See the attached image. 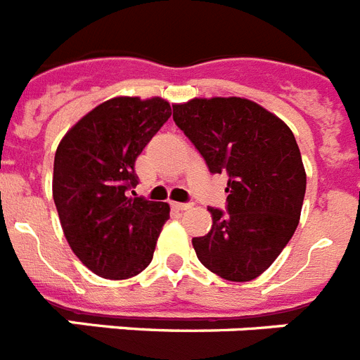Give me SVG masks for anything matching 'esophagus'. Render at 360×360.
I'll return each mask as SVG.
<instances>
[{
    "label": "esophagus",
    "instance_id": "34e87169",
    "mask_svg": "<svg viewBox=\"0 0 360 360\" xmlns=\"http://www.w3.org/2000/svg\"><path fill=\"white\" fill-rule=\"evenodd\" d=\"M172 207H174L175 210H190V208H192V205L190 203H172Z\"/></svg>",
    "mask_w": 360,
    "mask_h": 360
}]
</instances>
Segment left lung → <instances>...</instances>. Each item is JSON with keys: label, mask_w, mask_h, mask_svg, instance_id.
Instances as JSON below:
<instances>
[{"label": "left lung", "mask_w": 360, "mask_h": 360, "mask_svg": "<svg viewBox=\"0 0 360 360\" xmlns=\"http://www.w3.org/2000/svg\"><path fill=\"white\" fill-rule=\"evenodd\" d=\"M174 120L212 174H226V212L208 208L212 229L194 238L199 262L231 282H249L273 265L297 231L306 168L289 126L240 96L192 98Z\"/></svg>", "instance_id": "8db88e82"}]
</instances>
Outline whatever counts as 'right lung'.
<instances>
[{
  "instance_id": "right-lung-1",
  "label": "right lung",
  "mask_w": 360,
  "mask_h": 360,
  "mask_svg": "<svg viewBox=\"0 0 360 360\" xmlns=\"http://www.w3.org/2000/svg\"><path fill=\"white\" fill-rule=\"evenodd\" d=\"M170 115L161 96H115L84 115L56 148L53 199L63 236L98 276L126 280L152 262L170 205L134 198L129 188L137 186L135 159Z\"/></svg>"
}]
</instances>
